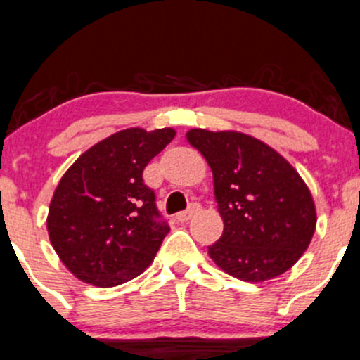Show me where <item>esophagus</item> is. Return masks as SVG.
<instances>
[{
    "instance_id": "obj_1",
    "label": "esophagus",
    "mask_w": 360,
    "mask_h": 360,
    "mask_svg": "<svg viewBox=\"0 0 360 360\" xmlns=\"http://www.w3.org/2000/svg\"><path fill=\"white\" fill-rule=\"evenodd\" d=\"M198 210H200V205H196V203H193V205H191L188 210L179 212V214H176V221H177V222H188Z\"/></svg>"
}]
</instances>
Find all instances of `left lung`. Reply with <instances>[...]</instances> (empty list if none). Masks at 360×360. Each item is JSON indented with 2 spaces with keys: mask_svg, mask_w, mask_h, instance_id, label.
Masks as SVG:
<instances>
[{
  "mask_svg": "<svg viewBox=\"0 0 360 360\" xmlns=\"http://www.w3.org/2000/svg\"><path fill=\"white\" fill-rule=\"evenodd\" d=\"M188 143L214 176V196L224 222L209 247L215 266L233 278L262 283L298 262L316 231L307 184L274 148L240 131L190 129Z\"/></svg>",
  "mask_w": 360,
  "mask_h": 360,
  "instance_id": "obj_1",
  "label": "left lung"
}]
</instances>
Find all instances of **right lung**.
Listing matches in <instances>:
<instances>
[{"instance_id": "add662e5", "label": "right lung", "mask_w": 360, "mask_h": 360, "mask_svg": "<svg viewBox=\"0 0 360 360\" xmlns=\"http://www.w3.org/2000/svg\"><path fill=\"white\" fill-rule=\"evenodd\" d=\"M174 136L172 127L119 131L86 150L63 174L46 228L56 255L75 278L110 288L153 262L169 226L157 221L143 170Z\"/></svg>"}]
</instances>
